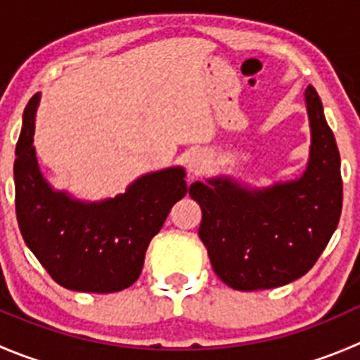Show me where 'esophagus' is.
Wrapping results in <instances>:
<instances>
[{"label": "esophagus", "mask_w": 360, "mask_h": 360, "mask_svg": "<svg viewBox=\"0 0 360 360\" xmlns=\"http://www.w3.org/2000/svg\"><path fill=\"white\" fill-rule=\"evenodd\" d=\"M201 167H203V160L198 159V157H194V159L189 160V171H193V173H198Z\"/></svg>", "instance_id": "34e87169"}]
</instances>
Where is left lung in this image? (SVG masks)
Wrapping results in <instances>:
<instances>
[{
  "instance_id": "left-lung-1",
  "label": "left lung",
  "mask_w": 360,
  "mask_h": 360,
  "mask_svg": "<svg viewBox=\"0 0 360 360\" xmlns=\"http://www.w3.org/2000/svg\"><path fill=\"white\" fill-rule=\"evenodd\" d=\"M311 153L299 180L245 189L229 178L196 182L189 194L201 207L200 238L214 272L240 292L288 285L311 270L327 248L343 208L336 139L316 90H306Z\"/></svg>"
}]
</instances>
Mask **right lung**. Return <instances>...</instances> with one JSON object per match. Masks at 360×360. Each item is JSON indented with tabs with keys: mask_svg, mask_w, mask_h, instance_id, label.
<instances>
[{
	"mask_svg": "<svg viewBox=\"0 0 360 360\" xmlns=\"http://www.w3.org/2000/svg\"><path fill=\"white\" fill-rule=\"evenodd\" d=\"M39 94L24 109L15 148V214L24 242L58 285L74 292L112 293L138 281L150 240L187 194L180 167L150 173L125 194L81 203L47 186L33 148Z\"/></svg>",
	"mask_w": 360,
	"mask_h": 360,
	"instance_id": "obj_1",
	"label": "right lung"
}]
</instances>
